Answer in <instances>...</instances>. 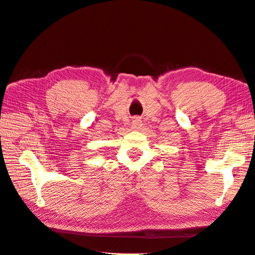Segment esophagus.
Returning a JSON list of instances; mask_svg holds the SVG:
<instances>
[{"label":"esophagus","instance_id":"obj_1","mask_svg":"<svg viewBox=\"0 0 255 255\" xmlns=\"http://www.w3.org/2000/svg\"><path fill=\"white\" fill-rule=\"evenodd\" d=\"M142 126L141 120L139 118H133V120L131 122V128L132 129H139Z\"/></svg>","mask_w":255,"mask_h":255}]
</instances>
